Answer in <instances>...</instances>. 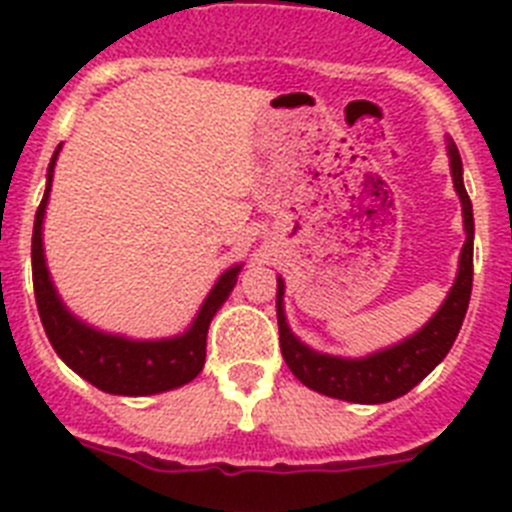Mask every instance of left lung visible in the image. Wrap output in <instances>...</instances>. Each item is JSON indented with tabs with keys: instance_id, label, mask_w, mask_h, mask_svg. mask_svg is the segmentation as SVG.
<instances>
[{
	"instance_id": "1",
	"label": "left lung",
	"mask_w": 512,
	"mask_h": 512,
	"mask_svg": "<svg viewBox=\"0 0 512 512\" xmlns=\"http://www.w3.org/2000/svg\"><path fill=\"white\" fill-rule=\"evenodd\" d=\"M448 157H451V176L456 194L464 209L466 243L458 259V274L451 292L440 310L430 321L404 342L373 352L368 357L321 355L316 349L303 344L292 334L285 318V282L277 279V323H279V347L287 368L303 386L331 396V399L355 401V404H386L412 391L419 381H425L438 362L451 352L466 308L471 298V282H474V212L471 199L464 186V165L453 139H448Z\"/></svg>"
}]
</instances>
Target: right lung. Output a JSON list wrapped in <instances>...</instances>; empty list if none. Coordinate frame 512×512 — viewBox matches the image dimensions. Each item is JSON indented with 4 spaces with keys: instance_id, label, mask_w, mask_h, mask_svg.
Returning a JSON list of instances; mask_svg holds the SVG:
<instances>
[{
    "instance_id": "add662e5",
    "label": "right lung",
    "mask_w": 512,
    "mask_h": 512,
    "mask_svg": "<svg viewBox=\"0 0 512 512\" xmlns=\"http://www.w3.org/2000/svg\"><path fill=\"white\" fill-rule=\"evenodd\" d=\"M61 144L56 147L46 173V194L36 212L33 225V290H36L38 313L46 329L48 342L56 349V355L67 362L77 375L87 383L116 396H150L170 388L186 386L202 373L204 357H207V331L214 313L220 310L227 295L238 282L240 264L230 266L217 282L212 292L196 313L194 323L173 339H126L119 334H103L72 316L67 305L56 295V287L48 274L46 256H43V214H46L48 191L54 178V165L59 157Z\"/></svg>"
}]
</instances>
